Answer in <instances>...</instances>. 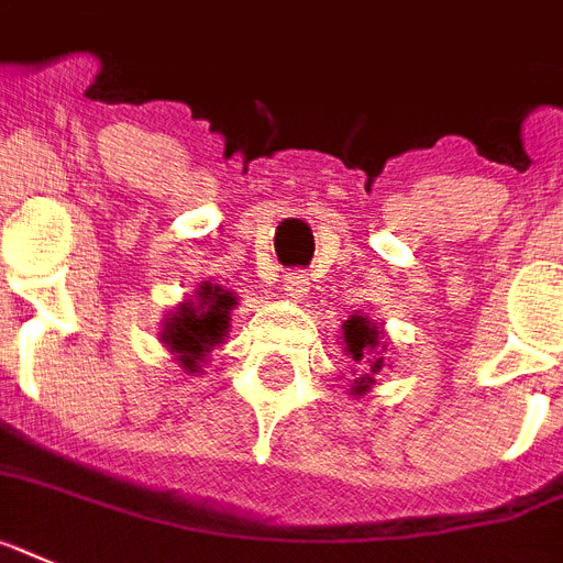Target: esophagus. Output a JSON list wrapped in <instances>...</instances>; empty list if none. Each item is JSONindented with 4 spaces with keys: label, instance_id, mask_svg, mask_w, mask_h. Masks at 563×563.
Wrapping results in <instances>:
<instances>
[{
    "label": "esophagus",
    "instance_id": "34e87169",
    "mask_svg": "<svg viewBox=\"0 0 563 563\" xmlns=\"http://www.w3.org/2000/svg\"><path fill=\"white\" fill-rule=\"evenodd\" d=\"M308 290H310L308 276H305L301 271H292V273H287L285 278H282V292H285L287 299L301 301L305 296H308Z\"/></svg>",
    "mask_w": 563,
    "mask_h": 563
}]
</instances>
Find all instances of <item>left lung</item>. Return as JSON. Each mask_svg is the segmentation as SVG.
I'll return each instance as SVG.
<instances>
[{
	"label": "left lung",
	"mask_w": 563,
	"mask_h": 563,
	"mask_svg": "<svg viewBox=\"0 0 563 563\" xmlns=\"http://www.w3.org/2000/svg\"><path fill=\"white\" fill-rule=\"evenodd\" d=\"M339 339L345 345V356H351L360 365V376L351 385V394L365 397L376 385V376L385 371V351H388L385 331L371 316L354 313L347 316V322L342 324V336Z\"/></svg>",
	"instance_id": "obj_1"
}]
</instances>
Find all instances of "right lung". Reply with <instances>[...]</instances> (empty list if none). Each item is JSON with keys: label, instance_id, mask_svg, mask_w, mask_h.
Here are the masks:
<instances>
[{"label": "right lung", "instance_id": "right-lung-1", "mask_svg": "<svg viewBox=\"0 0 563 563\" xmlns=\"http://www.w3.org/2000/svg\"><path fill=\"white\" fill-rule=\"evenodd\" d=\"M235 305V292L212 282H201L192 296L166 310L157 333L161 345L169 347V354L187 374H201L207 356L227 339Z\"/></svg>", "mask_w": 563, "mask_h": 563}]
</instances>
